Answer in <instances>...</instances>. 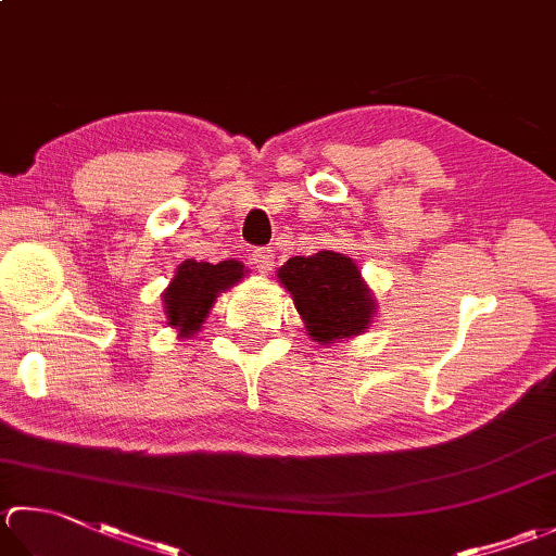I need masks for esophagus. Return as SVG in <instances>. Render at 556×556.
Masks as SVG:
<instances>
[{"label": "esophagus", "mask_w": 556, "mask_h": 556, "mask_svg": "<svg viewBox=\"0 0 556 556\" xmlns=\"http://www.w3.org/2000/svg\"><path fill=\"white\" fill-rule=\"evenodd\" d=\"M253 265L257 267V271H263V275H267V271H271V267H275V250L257 248L255 253H253Z\"/></svg>", "instance_id": "34e87169"}]
</instances>
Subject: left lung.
I'll return each instance as SVG.
<instances>
[{
	"instance_id": "left-lung-1",
	"label": "left lung",
	"mask_w": 556,
	"mask_h": 556,
	"mask_svg": "<svg viewBox=\"0 0 556 556\" xmlns=\"http://www.w3.org/2000/svg\"><path fill=\"white\" fill-rule=\"evenodd\" d=\"M277 277L291 291L315 342H334L362 334L374 318L376 301L350 257L332 250L296 255L281 265Z\"/></svg>"
}]
</instances>
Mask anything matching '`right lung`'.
<instances>
[{"instance_id": "add662e5", "label": "right lung", "mask_w": 556, "mask_h": 556, "mask_svg": "<svg viewBox=\"0 0 556 556\" xmlns=\"http://www.w3.org/2000/svg\"><path fill=\"white\" fill-rule=\"evenodd\" d=\"M243 271L248 269L238 260H224L219 265L185 260L163 293L168 325L178 328L182 337L198 332L214 306L216 293L243 279Z\"/></svg>"}]
</instances>
